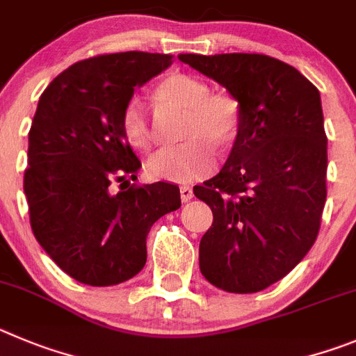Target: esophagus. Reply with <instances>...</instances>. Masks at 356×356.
<instances>
[{
    "instance_id": "34e87169",
    "label": "esophagus",
    "mask_w": 356,
    "mask_h": 356,
    "mask_svg": "<svg viewBox=\"0 0 356 356\" xmlns=\"http://www.w3.org/2000/svg\"><path fill=\"white\" fill-rule=\"evenodd\" d=\"M181 191V200L182 202H190L193 198V190H191V186H181L179 188Z\"/></svg>"
}]
</instances>
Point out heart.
Here are the masks:
<instances>
[{"label": "heart", "instance_id": "b5f03b06", "mask_svg": "<svg viewBox=\"0 0 356 356\" xmlns=\"http://www.w3.org/2000/svg\"><path fill=\"white\" fill-rule=\"evenodd\" d=\"M166 104L184 110V143L156 152L147 161L152 177L172 182H190L211 174L216 161V145L227 147L238 134L239 102L225 92H209L206 81L184 72L166 76L156 88ZM122 133L127 143L149 150L156 142L154 124L140 99H131L122 111Z\"/></svg>", "mask_w": 356, "mask_h": 356}]
</instances>
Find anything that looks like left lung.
Returning a JSON list of instances; mask_svg holds the SVG:
<instances>
[{"mask_svg":"<svg viewBox=\"0 0 356 356\" xmlns=\"http://www.w3.org/2000/svg\"><path fill=\"white\" fill-rule=\"evenodd\" d=\"M239 102L241 120L220 174L193 188L213 211L202 275L227 293H259L286 277L318 238L326 200L319 90L266 54H179Z\"/></svg>","mask_w":356,"mask_h":356,"instance_id":"8db88e82","label":"left lung"}]
</instances>
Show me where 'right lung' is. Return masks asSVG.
<instances>
[{
	"instance_id": "1",
	"label": "right lung",
	"mask_w": 356,
	"mask_h": 356,
	"mask_svg": "<svg viewBox=\"0 0 356 356\" xmlns=\"http://www.w3.org/2000/svg\"><path fill=\"white\" fill-rule=\"evenodd\" d=\"M170 65V54H101L63 70L38 99L24 172L31 230L56 266L86 286L138 275L150 227L181 207L175 184H131L142 163L120 122L134 88ZM113 180L123 182L118 192Z\"/></svg>"
}]
</instances>
